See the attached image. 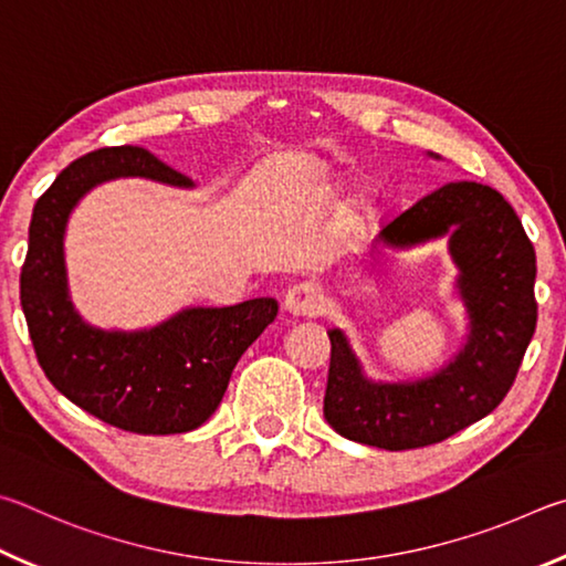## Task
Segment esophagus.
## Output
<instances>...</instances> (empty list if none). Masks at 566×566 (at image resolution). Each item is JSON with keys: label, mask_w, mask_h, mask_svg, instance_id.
<instances>
[{"label": "esophagus", "mask_w": 566, "mask_h": 566, "mask_svg": "<svg viewBox=\"0 0 566 566\" xmlns=\"http://www.w3.org/2000/svg\"><path fill=\"white\" fill-rule=\"evenodd\" d=\"M283 308L295 318H313L323 311V291L318 283L301 281L289 289L283 298Z\"/></svg>", "instance_id": "obj_1"}]
</instances>
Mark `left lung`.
Returning a JSON list of instances; mask_svg holds the SVG:
<instances>
[{
	"mask_svg": "<svg viewBox=\"0 0 566 566\" xmlns=\"http://www.w3.org/2000/svg\"><path fill=\"white\" fill-rule=\"evenodd\" d=\"M442 235H450V255L460 271L468 343L430 378L373 382L343 331H328L323 415L343 438L390 452L442 442L490 415L517 378L537 328V258L522 221L494 188L458 181L395 216L378 243L410 248Z\"/></svg>",
	"mask_w": 566,
	"mask_h": 566,
	"instance_id": "left-lung-1",
	"label": "left lung"
}]
</instances>
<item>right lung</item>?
<instances>
[{
    "instance_id": "add662e5",
    "label": "right lung",
    "mask_w": 566,
    "mask_h": 566,
    "mask_svg": "<svg viewBox=\"0 0 566 566\" xmlns=\"http://www.w3.org/2000/svg\"><path fill=\"white\" fill-rule=\"evenodd\" d=\"M142 176L168 186L193 181L138 146L98 148L69 164L39 196L19 301L49 382L94 418L138 434H178L211 418L241 355L275 321L273 298L228 308H186L148 331H102L69 298L64 231L96 184Z\"/></svg>"
}]
</instances>
